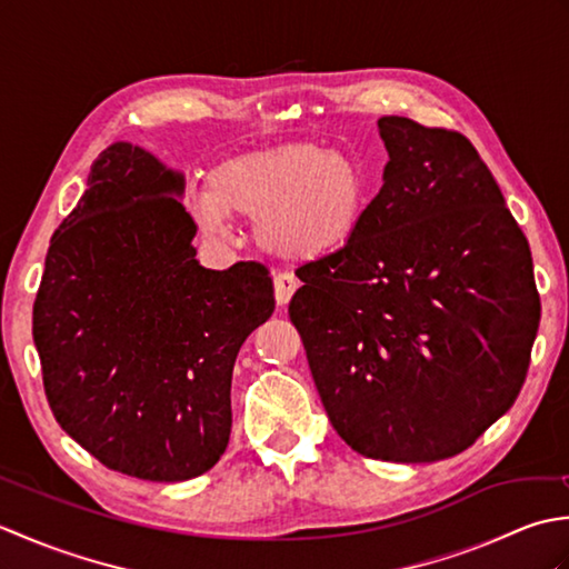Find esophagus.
I'll return each instance as SVG.
<instances>
[{
  "instance_id": "esophagus-1",
  "label": "esophagus",
  "mask_w": 569,
  "mask_h": 569,
  "mask_svg": "<svg viewBox=\"0 0 569 569\" xmlns=\"http://www.w3.org/2000/svg\"><path fill=\"white\" fill-rule=\"evenodd\" d=\"M296 288H298V281L291 273H278L273 278V291H276L278 308H286L288 303H291V296L296 293Z\"/></svg>"
}]
</instances>
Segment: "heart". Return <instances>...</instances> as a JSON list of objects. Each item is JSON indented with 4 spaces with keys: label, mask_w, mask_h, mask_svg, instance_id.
Instances as JSON below:
<instances>
[{
    "label": "heart",
    "mask_w": 569,
    "mask_h": 569,
    "mask_svg": "<svg viewBox=\"0 0 569 569\" xmlns=\"http://www.w3.org/2000/svg\"><path fill=\"white\" fill-rule=\"evenodd\" d=\"M367 210V180L352 156L312 141H288L217 163L192 214L227 237L234 217H253L261 249L283 261H316L345 249Z\"/></svg>",
    "instance_id": "obj_1"
}]
</instances>
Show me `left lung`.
<instances>
[{
	"label": "left lung",
	"mask_w": 569,
	"mask_h": 569,
	"mask_svg": "<svg viewBox=\"0 0 569 569\" xmlns=\"http://www.w3.org/2000/svg\"><path fill=\"white\" fill-rule=\"evenodd\" d=\"M383 186L355 239L300 266L291 320L337 435L438 462L516 401L540 322L528 241L457 131L381 117Z\"/></svg>",
	"instance_id": "obj_1"
}]
</instances>
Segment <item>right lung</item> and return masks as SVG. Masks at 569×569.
<instances>
[{
    "label": "right lung",
    "instance_id": "right-lung-1",
    "mask_svg": "<svg viewBox=\"0 0 569 569\" xmlns=\"http://www.w3.org/2000/svg\"><path fill=\"white\" fill-rule=\"evenodd\" d=\"M186 178L129 141L107 147L46 253L33 342L58 426L104 467L186 481L232 428L239 347L271 318L261 263L196 259Z\"/></svg>",
    "mask_w": 569,
    "mask_h": 569
}]
</instances>
